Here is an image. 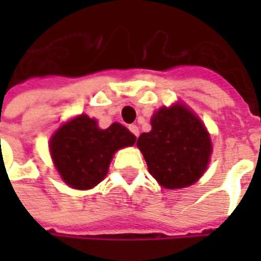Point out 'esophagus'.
I'll return each mask as SVG.
<instances>
[{
  "instance_id": "1",
  "label": "esophagus",
  "mask_w": 261,
  "mask_h": 261,
  "mask_svg": "<svg viewBox=\"0 0 261 261\" xmlns=\"http://www.w3.org/2000/svg\"><path fill=\"white\" fill-rule=\"evenodd\" d=\"M128 130H130L131 133H133V134H134L135 137L138 138V135H139V128H138V126H135V124H130V126H128Z\"/></svg>"
}]
</instances>
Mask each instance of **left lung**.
Masks as SVG:
<instances>
[{
	"label": "left lung",
	"mask_w": 261,
	"mask_h": 261,
	"mask_svg": "<svg viewBox=\"0 0 261 261\" xmlns=\"http://www.w3.org/2000/svg\"><path fill=\"white\" fill-rule=\"evenodd\" d=\"M137 146L150 174L169 190L194 184L210 161L211 141L204 124L180 104L159 110L151 131L141 134Z\"/></svg>",
	"instance_id": "obj_1"
}]
</instances>
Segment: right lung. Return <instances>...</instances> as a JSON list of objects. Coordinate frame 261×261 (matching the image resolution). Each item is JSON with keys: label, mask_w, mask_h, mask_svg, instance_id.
I'll return each mask as SVG.
<instances>
[{"label": "right lung", "mask_w": 261, "mask_h": 261, "mask_svg": "<svg viewBox=\"0 0 261 261\" xmlns=\"http://www.w3.org/2000/svg\"><path fill=\"white\" fill-rule=\"evenodd\" d=\"M135 141L119 123L101 130L94 119L81 115L55 133L50 151L63 181L71 188L89 190L104 180L115 151Z\"/></svg>", "instance_id": "1"}]
</instances>
